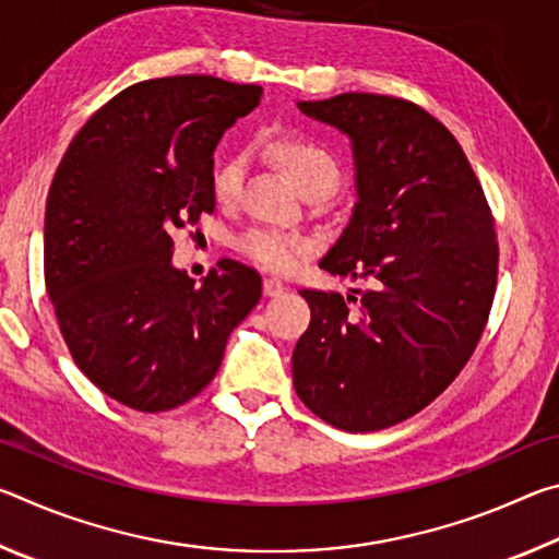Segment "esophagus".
Instances as JSON below:
<instances>
[{
    "instance_id": "esophagus-1",
    "label": "esophagus",
    "mask_w": 559,
    "mask_h": 559,
    "mask_svg": "<svg viewBox=\"0 0 559 559\" xmlns=\"http://www.w3.org/2000/svg\"><path fill=\"white\" fill-rule=\"evenodd\" d=\"M286 290V283L283 281H278V278H273V276H269V278H263V293H266L269 298H276V296H281V293Z\"/></svg>"
}]
</instances>
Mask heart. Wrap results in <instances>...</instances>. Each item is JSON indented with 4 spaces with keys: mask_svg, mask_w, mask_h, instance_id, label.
I'll return each mask as SVG.
<instances>
[{
    "mask_svg": "<svg viewBox=\"0 0 559 559\" xmlns=\"http://www.w3.org/2000/svg\"><path fill=\"white\" fill-rule=\"evenodd\" d=\"M263 153L296 185L302 194H328L340 177V163L330 145L302 130H278L266 140ZM246 165L241 155L224 157L212 173V194L219 204H236L241 197ZM313 249V241L300 234H288L269 226L243 231L236 239V251L261 269L290 271Z\"/></svg>",
    "mask_w": 559,
    "mask_h": 559,
    "instance_id": "obj_1",
    "label": "heart"
}]
</instances>
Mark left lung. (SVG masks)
<instances>
[{
    "mask_svg": "<svg viewBox=\"0 0 559 559\" xmlns=\"http://www.w3.org/2000/svg\"><path fill=\"white\" fill-rule=\"evenodd\" d=\"M298 108L353 140V219L320 269L370 290H300L310 325L293 386L333 427L380 431L437 400L476 349L498 283L496 219L459 140L416 103L343 93Z\"/></svg>",
    "mask_w": 559,
    "mask_h": 559,
    "instance_id": "1",
    "label": "left lung"
}]
</instances>
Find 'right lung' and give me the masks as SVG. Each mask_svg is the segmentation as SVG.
Returning <instances> with one entry per match:
<instances>
[{
	"instance_id": "obj_1",
	"label": "right lung",
	"mask_w": 559,
	"mask_h": 559,
	"mask_svg": "<svg viewBox=\"0 0 559 559\" xmlns=\"http://www.w3.org/2000/svg\"><path fill=\"white\" fill-rule=\"evenodd\" d=\"M261 96L214 75L132 83L56 169L46 293L79 370L130 409L167 412L200 394L261 298L259 271L239 261L222 259L200 286L173 266L175 234L214 212L216 143Z\"/></svg>"
}]
</instances>
